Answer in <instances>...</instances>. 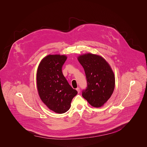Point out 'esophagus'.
I'll return each instance as SVG.
<instances>
[{
	"instance_id": "obj_1",
	"label": "esophagus",
	"mask_w": 147,
	"mask_h": 147,
	"mask_svg": "<svg viewBox=\"0 0 147 147\" xmlns=\"http://www.w3.org/2000/svg\"><path fill=\"white\" fill-rule=\"evenodd\" d=\"M76 90L78 91V93H79L80 92V88H76Z\"/></svg>"
}]
</instances>
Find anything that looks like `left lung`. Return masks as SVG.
I'll return each mask as SVG.
<instances>
[{
	"label": "left lung",
	"mask_w": 147,
	"mask_h": 147,
	"mask_svg": "<svg viewBox=\"0 0 147 147\" xmlns=\"http://www.w3.org/2000/svg\"><path fill=\"white\" fill-rule=\"evenodd\" d=\"M78 61L84 68L87 82L82 96L92 106L101 107L113 93L114 73L109 64L100 56L89 53L79 57Z\"/></svg>",
	"instance_id": "obj_1"
}]
</instances>
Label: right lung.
Here are the masks:
<instances>
[{"label":"right lung","mask_w":147,"mask_h":147,"mask_svg":"<svg viewBox=\"0 0 147 147\" xmlns=\"http://www.w3.org/2000/svg\"><path fill=\"white\" fill-rule=\"evenodd\" d=\"M66 59L65 55H49L42 59L37 73V89L42 102L59 114L69 109L72 98L78 94L62 73Z\"/></svg>","instance_id":"add662e5"}]
</instances>
